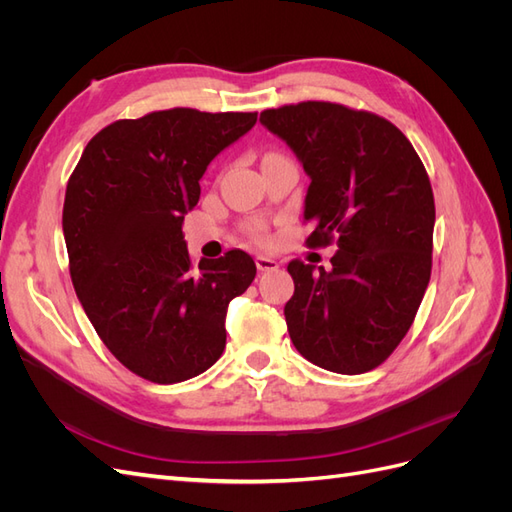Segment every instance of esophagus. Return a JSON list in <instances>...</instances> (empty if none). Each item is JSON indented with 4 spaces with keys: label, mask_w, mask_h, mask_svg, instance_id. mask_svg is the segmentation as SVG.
I'll return each instance as SVG.
<instances>
[{
    "label": "esophagus",
    "mask_w": 512,
    "mask_h": 512,
    "mask_svg": "<svg viewBox=\"0 0 512 512\" xmlns=\"http://www.w3.org/2000/svg\"><path fill=\"white\" fill-rule=\"evenodd\" d=\"M256 267H258V271H275V269H280V262H277L275 258H271V256H262V254H258L256 256Z\"/></svg>",
    "instance_id": "1"
}]
</instances>
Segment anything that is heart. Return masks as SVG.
Instances as JSON below:
<instances>
[{"mask_svg": "<svg viewBox=\"0 0 512 512\" xmlns=\"http://www.w3.org/2000/svg\"><path fill=\"white\" fill-rule=\"evenodd\" d=\"M250 235H252V237H256V239H260L262 235H265V228H262V224H258V222H256V224H252V226H250Z\"/></svg>", "mask_w": 512, "mask_h": 512, "instance_id": "heart-1", "label": "heart"}]
</instances>
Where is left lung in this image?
I'll list each match as a JSON object with an SVG mask.
<instances>
[{"label":"left lung","instance_id":"left-lung-1","mask_svg":"<svg viewBox=\"0 0 512 512\" xmlns=\"http://www.w3.org/2000/svg\"><path fill=\"white\" fill-rule=\"evenodd\" d=\"M312 179L303 218L312 247L337 241L331 269L292 260L288 333L309 363L365 374L412 327L431 277L436 205L427 170L391 121L333 102L260 113Z\"/></svg>","mask_w":512,"mask_h":512}]
</instances>
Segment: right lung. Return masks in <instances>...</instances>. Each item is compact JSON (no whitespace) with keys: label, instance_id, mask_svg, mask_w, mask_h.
Returning <instances> with one entry per match:
<instances>
[{"label":"right lung","instance_id":"1","mask_svg":"<svg viewBox=\"0 0 512 512\" xmlns=\"http://www.w3.org/2000/svg\"><path fill=\"white\" fill-rule=\"evenodd\" d=\"M256 117L170 108L119 119L68 181L61 224L76 297L104 346L145 380H190L224 352L228 303L256 265L241 250L192 265L181 224L209 162Z\"/></svg>","mask_w":512,"mask_h":512}]
</instances>
